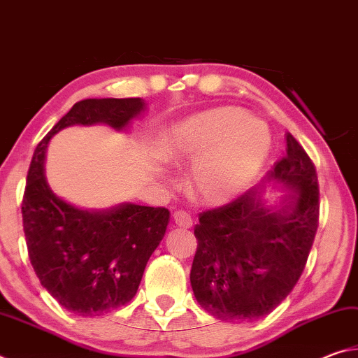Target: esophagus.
<instances>
[{"instance_id":"esophagus-1","label":"esophagus","mask_w":358,"mask_h":358,"mask_svg":"<svg viewBox=\"0 0 358 358\" xmlns=\"http://www.w3.org/2000/svg\"><path fill=\"white\" fill-rule=\"evenodd\" d=\"M173 222L177 224L178 227H183V229H189V227H192V220H191V216L187 215L186 211H181V210L175 211V213H173Z\"/></svg>"}]
</instances>
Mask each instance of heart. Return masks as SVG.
Instances as JSON below:
<instances>
[{"label":"heart","mask_w":358,"mask_h":358,"mask_svg":"<svg viewBox=\"0 0 358 358\" xmlns=\"http://www.w3.org/2000/svg\"><path fill=\"white\" fill-rule=\"evenodd\" d=\"M162 148L175 166L194 164L192 185L201 199L222 205L238 197L268 156L262 123L234 107L211 108L166 132Z\"/></svg>","instance_id":"heart-1"}]
</instances>
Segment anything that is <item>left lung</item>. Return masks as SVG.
Segmentation results:
<instances>
[{
	"mask_svg": "<svg viewBox=\"0 0 358 358\" xmlns=\"http://www.w3.org/2000/svg\"><path fill=\"white\" fill-rule=\"evenodd\" d=\"M286 156L262 185L227 205L199 215L191 286L205 311L226 322H251L270 314L292 292L305 270L319 226L314 164L286 134ZM283 186L282 203H264V183Z\"/></svg>",
	"mask_w": 358,
	"mask_h": 358,
	"instance_id": "1",
	"label": "left lung"
}]
</instances>
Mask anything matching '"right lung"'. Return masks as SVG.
Wrapping results in <instances>:
<instances>
[{
    "mask_svg": "<svg viewBox=\"0 0 358 358\" xmlns=\"http://www.w3.org/2000/svg\"><path fill=\"white\" fill-rule=\"evenodd\" d=\"M143 107L141 98L76 102L39 142L29 164L22 202L28 256L47 292L78 316H101L132 300L171 213L129 202L85 210L63 201L45 180L47 145L72 124L126 131Z\"/></svg>",
    "mask_w": 358,
    "mask_h": 358,
    "instance_id": "1",
    "label": "right lung"
}]
</instances>
